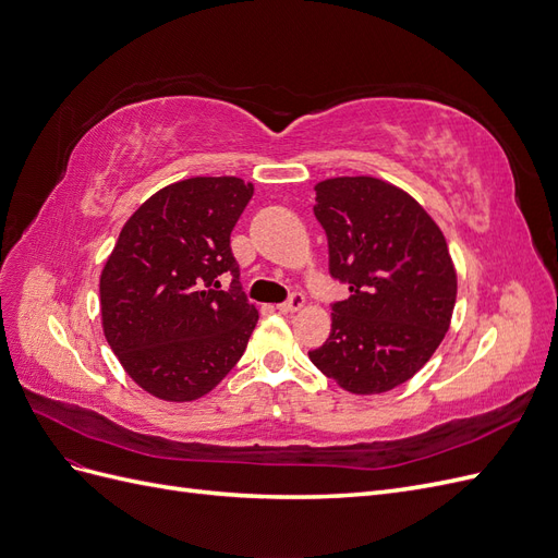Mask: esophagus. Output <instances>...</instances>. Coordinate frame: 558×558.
Returning <instances> with one entry per match:
<instances>
[{
  "label": "esophagus",
  "mask_w": 558,
  "mask_h": 558,
  "mask_svg": "<svg viewBox=\"0 0 558 558\" xmlns=\"http://www.w3.org/2000/svg\"><path fill=\"white\" fill-rule=\"evenodd\" d=\"M302 307H305V295H302V293H293L289 300L281 302V305H277V310H279V312H283V314L300 312Z\"/></svg>",
  "instance_id": "1"
}]
</instances>
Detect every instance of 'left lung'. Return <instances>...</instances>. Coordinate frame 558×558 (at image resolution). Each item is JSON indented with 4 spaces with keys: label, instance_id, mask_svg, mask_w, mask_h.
I'll return each mask as SVG.
<instances>
[{
    "label": "left lung",
    "instance_id": "left-lung-1",
    "mask_svg": "<svg viewBox=\"0 0 558 558\" xmlns=\"http://www.w3.org/2000/svg\"><path fill=\"white\" fill-rule=\"evenodd\" d=\"M314 216L328 238L330 275L349 283L312 363L344 391H393L445 340L456 305V267L442 230L418 202L375 177L314 185Z\"/></svg>",
    "mask_w": 558,
    "mask_h": 558
}]
</instances>
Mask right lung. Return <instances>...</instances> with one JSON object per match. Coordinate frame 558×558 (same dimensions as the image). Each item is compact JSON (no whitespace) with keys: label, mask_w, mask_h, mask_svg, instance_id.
Segmentation results:
<instances>
[{"label":"right lung","mask_w":558,"mask_h":558,"mask_svg":"<svg viewBox=\"0 0 558 558\" xmlns=\"http://www.w3.org/2000/svg\"><path fill=\"white\" fill-rule=\"evenodd\" d=\"M253 195L238 177L165 185L134 211L99 275L111 351L132 381L167 402L207 396L238 365L258 324L240 289L230 232ZM230 271V292L217 277Z\"/></svg>","instance_id":"1"}]
</instances>
